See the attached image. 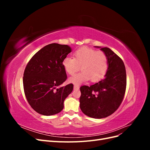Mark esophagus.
I'll use <instances>...</instances> for the list:
<instances>
[{"instance_id":"34e87169","label":"esophagus","mask_w":150,"mask_h":150,"mask_svg":"<svg viewBox=\"0 0 150 150\" xmlns=\"http://www.w3.org/2000/svg\"><path fill=\"white\" fill-rule=\"evenodd\" d=\"M79 86H74V90H78L79 89Z\"/></svg>"}]
</instances>
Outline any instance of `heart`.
Segmentation results:
<instances>
[{
	"label": "heart",
	"mask_w": 150,
	"mask_h": 150,
	"mask_svg": "<svg viewBox=\"0 0 150 150\" xmlns=\"http://www.w3.org/2000/svg\"><path fill=\"white\" fill-rule=\"evenodd\" d=\"M64 70L69 75L81 72L69 79V82L80 85L91 79L92 82L101 80L106 75L108 68L106 55L102 51H96L88 47H81L74 52L73 58L65 57L62 61Z\"/></svg>",
	"instance_id": "obj_1"
}]
</instances>
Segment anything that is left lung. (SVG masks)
<instances>
[{
    "instance_id": "1",
    "label": "left lung",
    "mask_w": 150,
    "mask_h": 150,
    "mask_svg": "<svg viewBox=\"0 0 150 150\" xmlns=\"http://www.w3.org/2000/svg\"><path fill=\"white\" fill-rule=\"evenodd\" d=\"M108 61L105 78L90 86L80 88V108L84 114L95 119L112 115L123 99L126 88L125 66L121 59L108 47L101 48Z\"/></svg>"
}]
</instances>
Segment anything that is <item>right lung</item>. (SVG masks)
<instances>
[{"instance_id":"1","label":"right lung","mask_w":150,"mask_h":150,"mask_svg":"<svg viewBox=\"0 0 150 150\" xmlns=\"http://www.w3.org/2000/svg\"><path fill=\"white\" fill-rule=\"evenodd\" d=\"M71 52L67 45L52 43L36 52L27 64L23 85L27 100L34 111L44 116L57 114L73 84L57 88L67 79L62 61Z\"/></svg>"}]
</instances>
